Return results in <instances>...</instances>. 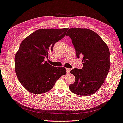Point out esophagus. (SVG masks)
Listing matches in <instances>:
<instances>
[{
	"label": "esophagus",
	"mask_w": 123,
	"mask_h": 123,
	"mask_svg": "<svg viewBox=\"0 0 123 123\" xmlns=\"http://www.w3.org/2000/svg\"><path fill=\"white\" fill-rule=\"evenodd\" d=\"M71 70V69H69V68H66V71L67 73H69L70 71Z\"/></svg>",
	"instance_id": "obj_1"
}]
</instances>
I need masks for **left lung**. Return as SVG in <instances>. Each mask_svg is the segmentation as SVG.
I'll list each match as a JSON object with an SVG mask.
<instances>
[{
    "instance_id": "8db88e82",
    "label": "left lung",
    "mask_w": 123,
    "mask_h": 123,
    "mask_svg": "<svg viewBox=\"0 0 123 123\" xmlns=\"http://www.w3.org/2000/svg\"><path fill=\"white\" fill-rule=\"evenodd\" d=\"M67 36L71 38L78 58L83 56V68L70 71L75 81L70 85V90L79 95L93 94L102 85L109 73V48L97 33L88 29H69Z\"/></svg>"
}]
</instances>
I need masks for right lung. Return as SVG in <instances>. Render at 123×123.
Instances as JSON below:
<instances>
[{"mask_svg":"<svg viewBox=\"0 0 123 123\" xmlns=\"http://www.w3.org/2000/svg\"><path fill=\"white\" fill-rule=\"evenodd\" d=\"M68 30L40 29L21 43L15 56V71L19 81L29 92L35 94L47 92L66 74V68L53 67L45 59H48L55 43L66 36Z\"/></svg>","mask_w":123,"mask_h":123,"instance_id":"add662e5","label":"right lung"}]
</instances>
